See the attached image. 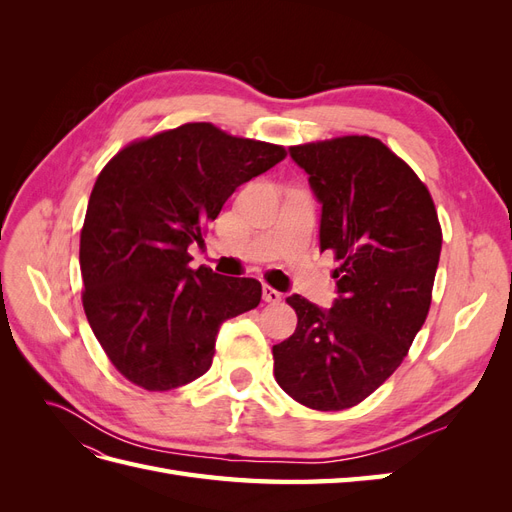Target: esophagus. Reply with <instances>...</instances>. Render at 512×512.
<instances>
[{
    "label": "esophagus",
    "instance_id": "obj_1",
    "mask_svg": "<svg viewBox=\"0 0 512 512\" xmlns=\"http://www.w3.org/2000/svg\"><path fill=\"white\" fill-rule=\"evenodd\" d=\"M262 299L267 303H280L282 301V292H277L271 286H262Z\"/></svg>",
    "mask_w": 512,
    "mask_h": 512
}]
</instances>
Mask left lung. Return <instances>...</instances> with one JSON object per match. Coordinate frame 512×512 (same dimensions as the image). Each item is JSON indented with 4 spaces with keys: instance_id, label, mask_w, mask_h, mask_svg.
Segmentation results:
<instances>
[{
    "instance_id": "1",
    "label": "left lung",
    "mask_w": 512,
    "mask_h": 512,
    "mask_svg": "<svg viewBox=\"0 0 512 512\" xmlns=\"http://www.w3.org/2000/svg\"><path fill=\"white\" fill-rule=\"evenodd\" d=\"M331 250V309L292 294L297 329L273 346L277 384L299 404L333 412L361 404L404 361L431 305L442 230L425 183L371 136L290 147Z\"/></svg>"
}]
</instances>
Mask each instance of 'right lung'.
<instances>
[{"label":"right lung","instance_id":"1","mask_svg":"<svg viewBox=\"0 0 512 512\" xmlns=\"http://www.w3.org/2000/svg\"><path fill=\"white\" fill-rule=\"evenodd\" d=\"M280 145L183 123L121 149L89 196L83 307L106 356L136 386L170 391L211 367L222 322L262 297L252 277L190 269L192 243L228 196L282 162Z\"/></svg>","mask_w":512,"mask_h":512}]
</instances>
